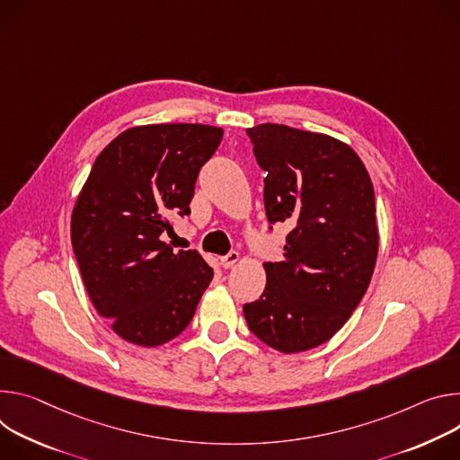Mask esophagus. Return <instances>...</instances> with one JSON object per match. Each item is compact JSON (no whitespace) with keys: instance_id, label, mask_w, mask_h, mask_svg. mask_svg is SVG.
<instances>
[{"instance_id":"34e87169","label":"esophagus","mask_w":460,"mask_h":460,"mask_svg":"<svg viewBox=\"0 0 460 460\" xmlns=\"http://www.w3.org/2000/svg\"><path fill=\"white\" fill-rule=\"evenodd\" d=\"M237 261H239V253L237 252H230V253H226V256L221 258L223 269H232Z\"/></svg>"}]
</instances>
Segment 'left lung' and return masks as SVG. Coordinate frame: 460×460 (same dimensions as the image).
Instances as JSON below:
<instances>
[{
  "label": "left lung",
  "instance_id": "obj_1",
  "mask_svg": "<svg viewBox=\"0 0 460 460\" xmlns=\"http://www.w3.org/2000/svg\"><path fill=\"white\" fill-rule=\"evenodd\" d=\"M246 135L267 172V219L292 230L285 260L263 265L265 290L243 305L244 320L279 352L309 350L345 325L371 283L378 256L373 182L354 149L329 135L283 124Z\"/></svg>",
  "mask_w": 460,
  "mask_h": 460
}]
</instances>
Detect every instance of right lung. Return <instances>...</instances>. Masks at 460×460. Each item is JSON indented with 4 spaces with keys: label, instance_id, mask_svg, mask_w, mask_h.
I'll list each match as a JSON object with an SVG mask.
<instances>
[{
    "label": "right lung",
    "instance_id": "1",
    "mask_svg": "<svg viewBox=\"0 0 460 460\" xmlns=\"http://www.w3.org/2000/svg\"><path fill=\"white\" fill-rule=\"evenodd\" d=\"M221 138L204 124L129 128L102 149L76 199L71 241L84 285L129 343L179 336L214 278L197 250L175 252L161 235L170 216H190L199 170Z\"/></svg>",
    "mask_w": 460,
    "mask_h": 460
}]
</instances>
